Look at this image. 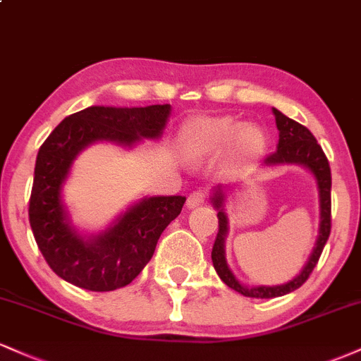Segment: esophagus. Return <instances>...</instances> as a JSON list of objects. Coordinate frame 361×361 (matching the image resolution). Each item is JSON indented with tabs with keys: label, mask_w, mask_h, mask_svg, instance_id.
I'll return each mask as SVG.
<instances>
[{
	"label": "esophagus",
	"mask_w": 361,
	"mask_h": 361,
	"mask_svg": "<svg viewBox=\"0 0 361 361\" xmlns=\"http://www.w3.org/2000/svg\"><path fill=\"white\" fill-rule=\"evenodd\" d=\"M205 200H207L205 192H200V190H198V192H193L188 195L186 207H188V209H195V207H198V205H204Z\"/></svg>",
	"instance_id": "obj_1"
}]
</instances>
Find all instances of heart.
I'll return each mask as SVG.
<instances>
[{
    "instance_id": "obj_1",
    "label": "heart",
    "mask_w": 361,
    "mask_h": 361,
    "mask_svg": "<svg viewBox=\"0 0 361 361\" xmlns=\"http://www.w3.org/2000/svg\"><path fill=\"white\" fill-rule=\"evenodd\" d=\"M231 142L233 159L255 156L267 147V135L258 126H241L231 117L190 120L181 130V146L192 156H212Z\"/></svg>"
}]
</instances>
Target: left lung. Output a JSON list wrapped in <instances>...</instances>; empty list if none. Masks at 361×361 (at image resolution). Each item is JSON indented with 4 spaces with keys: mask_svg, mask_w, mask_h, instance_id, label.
<instances>
[{
    "mask_svg": "<svg viewBox=\"0 0 361 361\" xmlns=\"http://www.w3.org/2000/svg\"><path fill=\"white\" fill-rule=\"evenodd\" d=\"M271 110L273 115H275L276 128H279V146H276V151L273 154L263 161V166L297 164V166L307 169L310 175L314 176L319 192V234L307 263L304 264L299 275L293 276L287 283L271 285V287L270 285H256V287L243 285L241 281L235 279L226 258V238L227 233H229V217H227L226 212L227 192L235 188L238 183L214 186L212 193H210V202H212L214 209L217 210L219 217V233L212 247L214 268L227 287L243 293L244 297H252V299H273V297L287 295V293L302 287L304 281L312 273L314 267L317 264L319 256L324 250L331 233V169L327 157L307 127L288 118L280 110Z\"/></svg>",
    "mask_w": 361,
    "mask_h": 361,
    "instance_id": "obj_1",
    "label": "left lung"
}]
</instances>
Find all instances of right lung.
Returning a JSON list of instances; mask_svg holds the SVG:
<instances>
[{
  "instance_id": "1",
  "label": "right lung",
  "mask_w": 361,
  "mask_h": 361,
  "mask_svg": "<svg viewBox=\"0 0 361 361\" xmlns=\"http://www.w3.org/2000/svg\"><path fill=\"white\" fill-rule=\"evenodd\" d=\"M169 105L88 106L66 117L40 146L35 161L28 217L37 246L56 275L91 292L126 287L142 271L168 224L180 215L186 198L144 197L105 231L82 234L73 224L62 188L73 163L91 144L123 149L142 139H159Z\"/></svg>"
}]
</instances>
